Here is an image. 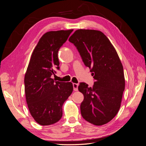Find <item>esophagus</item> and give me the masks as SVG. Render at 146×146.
Returning <instances> with one entry per match:
<instances>
[{"label":"esophagus","instance_id":"esophagus-1","mask_svg":"<svg viewBox=\"0 0 146 146\" xmlns=\"http://www.w3.org/2000/svg\"><path fill=\"white\" fill-rule=\"evenodd\" d=\"M72 85H73L74 90L75 91H78V84H77V83H73Z\"/></svg>","mask_w":146,"mask_h":146}]
</instances>
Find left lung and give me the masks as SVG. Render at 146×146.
I'll return each instance as SVG.
<instances>
[{
  "instance_id": "1",
  "label": "left lung",
  "mask_w": 146,
  "mask_h": 146,
  "mask_svg": "<svg viewBox=\"0 0 146 146\" xmlns=\"http://www.w3.org/2000/svg\"><path fill=\"white\" fill-rule=\"evenodd\" d=\"M69 41L76 47L95 80L92 88L83 82L78 86L84 96L82 116L94 125L105 124L117 114L125 90L123 66L117 52L98 30H77Z\"/></svg>"
}]
</instances>
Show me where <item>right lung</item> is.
Wrapping results in <instances>:
<instances>
[{"label":"right lung","instance_id":"add662e5","mask_svg":"<svg viewBox=\"0 0 146 146\" xmlns=\"http://www.w3.org/2000/svg\"><path fill=\"white\" fill-rule=\"evenodd\" d=\"M73 30L51 31L39 39L24 78L25 98L31 115L41 125L54 124L63 115V105L73 91L72 83L51 78L60 69L58 52Z\"/></svg>","mask_w":146,"mask_h":146}]
</instances>
